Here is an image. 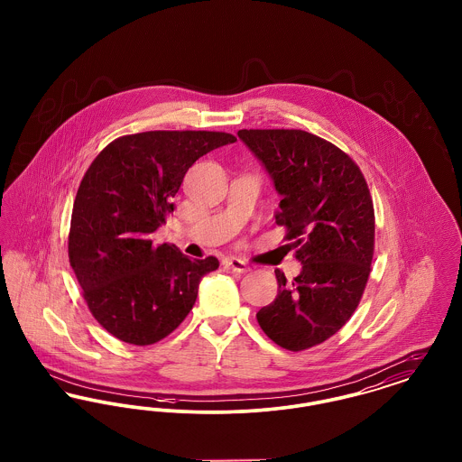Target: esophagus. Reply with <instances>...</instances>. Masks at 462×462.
I'll return each mask as SVG.
<instances>
[{"label": "esophagus", "mask_w": 462, "mask_h": 462, "mask_svg": "<svg viewBox=\"0 0 462 462\" xmlns=\"http://www.w3.org/2000/svg\"><path fill=\"white\" fill-rule=\"evenodd\" d=\"M223 264H225V268L232 270L234 273H245V272H249V270H251V268H249V264L244 263V262L239 260V258H225V260H223Z\"/></svg>", "instance_id": "34e87169"}]
</instances>
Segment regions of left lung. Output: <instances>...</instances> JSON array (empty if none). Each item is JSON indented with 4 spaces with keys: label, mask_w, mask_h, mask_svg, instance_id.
Instances as JSON below:
<instances>
[{
    "label": "left lung",
    "mask_w": 462,
    "mask_h": 462,
    "mask_svg": "<svg viewBox=\"0 0 462 462\" xmlns=\"http://www.w3.org/2000/svg\"><path fill=\"white\" fill-rule=\"evenodd\" d=\"M281 194L286 226L303 268L292 282L275 270V301L256 313L279 346L301 352L341 329L358 307L374 254V206L352 157L303 130H239Z\"/></svg>",
    "instance_id": "8db88e82"
}]
</instances>
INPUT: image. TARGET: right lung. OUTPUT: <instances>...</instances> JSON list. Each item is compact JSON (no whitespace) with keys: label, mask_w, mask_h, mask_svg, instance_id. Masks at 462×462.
<instances>
[{"label":"right lung","mask_w":462,"mask_h":462,"mask_svg":"<svg viewBox=\"0 0 462 462\" xmlns=\"http://www.w3.org/2000/svg\"><path fill=\"white\" fill-rule=\"evenodd\" d=\"M237 138L221 132H145L110 142L74 199L69 262L97 322L114 337L154 345L185 320L215 256L190 260L152 234L173 213L189 168Z\"/></svg>","instance_id":"right-lung-1"}]
</instances>
